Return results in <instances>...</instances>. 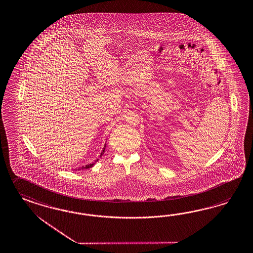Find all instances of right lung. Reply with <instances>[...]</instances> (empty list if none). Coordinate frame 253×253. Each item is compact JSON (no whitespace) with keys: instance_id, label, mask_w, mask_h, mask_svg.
<instances>
[{"instance_id":"add662e5","label":"right lung","mask_w":253,"mask_h":253,"mask_svg":"<svg viewBox=\"0 0 253 253\" xmlns=\"http://www.w3.org/2000/svg\"><path fill=\"white\" fill-rule=\"evenodd\" d=\"M104 150H105V146H104V149H103V151H102V153H101V155L100 157H102V156L104 155ZM99 160V159H98ZM98 160H96L95 162H93V163H91V164H88V165H85V166H83V167H81V168L76 169H90L91 167H92L94 164H95V162H98Z\"/></svg>"}]
</instances>
